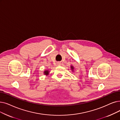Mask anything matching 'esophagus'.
<instances>
[{"instance_id": "34e87169", "label": "esophagus", "mask_w": 120, "mask_h": 120, "mask_svg": "<svg viewBox=\"0 0 120 120\" xmlns=\"http://www.w3.org/2000/svg\"><path fill=\"white\" fill-rule=\"evenodd\" d=\"M57 65L58 66H60V65H61V63H60V62H58V63H57Z\"/></svg>"}]
</instances>
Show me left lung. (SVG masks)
I'll use <instances>...</instances> for the list:
<instances>
[{
    "mask_svg": "<svg viewBox=\"0 0 120 120\" xmlns=\"http://www.w3.org/2000/svg\"><path fill=\"white\" fill-rule=\"evenodd\" d=\"M71 70H73L74 69V68H73V66H71Z\"/></svg>",
    "mask_w": 120,
    "mask_h": 120,
    "instance_id": "1",
    "label": "left lung"
}]
</instances>
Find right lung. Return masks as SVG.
I'll return each instance as SVG.
<instances>
[{
    "label": "right lung",
    "instance_id": "obj_1",
    "mask_svg": "<svg viewBox=\"0 0 120 120\" xmlns=\"http://www.w3.org/2000/svg\"><path fill=\"white\" fill-rule=\"evenodd\" d=\"M49 71H44V74H45V75H48V74H49Z\"/></svg>",
    "mask_w": 120,
    "mask_h": 120
}]
</instances>
